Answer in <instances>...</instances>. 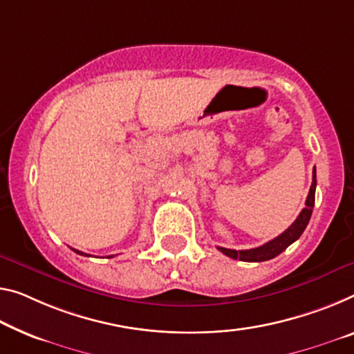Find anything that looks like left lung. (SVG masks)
<instances>
[{"label": "left lung", "instance_id": "left-lung-1", "mask_svg": "<svg viewBox=\"0 0 354 354\" xmlns=\"http://www.w3.org/2000/svg\"><path fill=\"white\" fill-rule=\"evenodd\" d=\"M315 189H317V174H315L313 169V182L312 187H310V192L306 201V207L301 210V214L296 218V221L288 227L285 232H281L280 236H277L275 239H272L268 243L261 245L258 248H252V250H230V248H223L218 247L221 253H225L226 257H230L232 259H239V261H247V263H261V261H269L272 258L279 257L281 252L291 245L292 242H296L301 234L306 230L310 216H312L313 212V205H315Z\"/></svg>", "mask_w": 354, "mask_h": 354}]
</instances>
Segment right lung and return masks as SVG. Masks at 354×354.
Returning a JSON list of instances; mask_svg holds the SVG:
<instances>
[{
    "mask_svg": "<svg viewBox=\"0 0 354 354\" xmlns=\"http://www.w3.org/2000/svg\"><path fill=\"white\" fill-rule=\"evenodd\" d=\"M74 250V252L75 253H77V254H84V257H90V254H86V253H84V252H79V250H75V248H73ZM112 258V257H111Z\"/></svg>",
    "mask_w": 354,
    "mask_h": 354,
    "instance_id": "add662e5",
    "label": "right lung"
}]
</instances>
